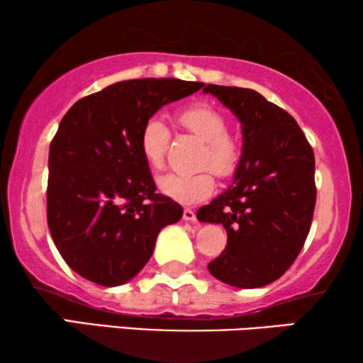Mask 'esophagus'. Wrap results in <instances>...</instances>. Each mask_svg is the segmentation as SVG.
<instances>
[{"mask_svg":"<svg viewBox=\"0 0 363 363\" xmlns=\"http://www.w3.org/2000/svg\"><path fill=\"white\" fill-rule=\"evenodd\" d=\"M183 220H185V221H195L196 220V213L190 210V208H185V210H183Z\"/></svg>","mask_w":363,"mask_h":363,"instance_id":"1","label":"esophagus"}]
</instances>
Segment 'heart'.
<instances>
[{
    "label": "heart",
    "mask_w": 363,
    "mask_h": 363,
    "mask_svg": "<svg viewBox=\"0 0 363 363\" xmlns=\"http://www.w3.org/2000/svg\"><path fill=\"white\" fill-rule=\"evenodd\" d=\"M177 122L203 142L195 173H168L158 178V190L182 205H196L205 201L215 191V177L230 178L236 173L241 160V148L235 137L228 133V118L210 104H191L177 113ZM170 143V130L158 118H148L143 123L138 148L143 160L152 170L165 165V155Z\"/></svg>",
    "instance_id": "1"
}]
</instances>
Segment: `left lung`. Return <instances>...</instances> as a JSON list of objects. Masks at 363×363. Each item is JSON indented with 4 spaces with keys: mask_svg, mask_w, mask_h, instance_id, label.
<instances>
[{
    "mask_svg": "<svg viewBox=\"0 0 363 363\" xmlns=\"http://www.w3.org/2000/svg\"><path fill=\"white\" fill-rule=\"evenodd\" d=\"M241 122L242 153L233 185L196 216L225 226V251L208 264L235 287H262L292 266L309 235L315 208L311 143L284 108L252 89L208 84Z\"/></svg>",
    "mask_w": 363,
    "mask_h": 363,
    "instance_id": "1",
    "label": "left lung"
}]
</instances>
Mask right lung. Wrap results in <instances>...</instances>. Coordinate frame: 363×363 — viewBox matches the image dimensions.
I'll list each match as a JSON object with an SVG mask.
<instances>
[{"label": "right lung", "instance_id": "1", "mask_svg": "<svg viewBox=\"0 0 363 363\" xmlns=\"http://www.w3.org/2000/svg\"><path fill=\"white\" fill-rule=\"evenodd\" d=\"M203 82L133 79L82 97L49 147L48 226L62 259L96 284L121 286L150 259L158 233L183 208L157 193L138 137L165 104Z\"/></svg>", "mask_w": 363, "mask_h": 363}]
</instances>
